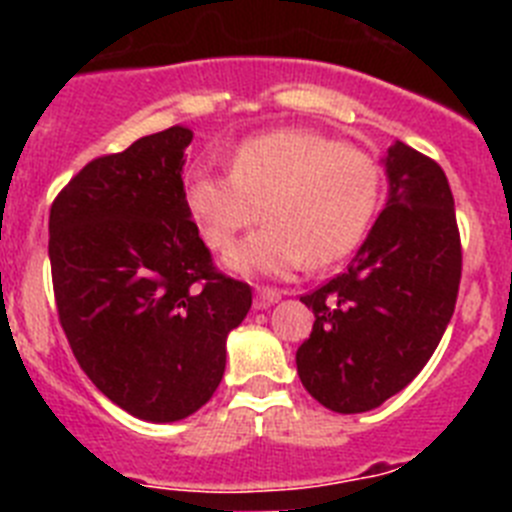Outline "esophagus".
I'll list each match as a JSON object with an SVG mask.
<instances>
[{"label": "esophagus", "instance_id": "34e87169", "mask_svg": "<svg viewBox=\"0 0 512 512\" xmlns=\"http://www.w3.org/2000/svg\"><path fill=\"white\" fill-rule=\"evenodd\" d=\"M279 297H282V292H279V289L256 287V297H253V305H256V310H266V307H271L274 302H279Z\"/></svg>", "mask_w": 512, "mask_h": 512}]
</instances>
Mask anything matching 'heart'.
<instances>
[{"mask_svg": "<svg viewBox=\"0 0 512 512\" xmlns=\"http://www.w3.org/2000/svg\"><path fill=\"white\" fill-rule=\"evenodd\" d=\"M382 174L369 153L305 128L253 135L230 156V174L197 171L184 207L212 251H230L259 215L266 228L228 259L243 274L284 277L354 251L372 223ZM262 210L259 211L258 207Z\"/></svg>", "mask_w": 512, "mask_h": 512, "instance_id": "heart-1", "label": "heart"}]
</instances>
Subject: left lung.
<instances>
[{
    "mask_svg": "<svg viewBox=\"0 0 512 512\" xmlns=\"http://www.w3.org/2000/svg\"><path fill=\"white\" fill-rule=\"evenodd\" d=\"M390 194L346 271L300 300L315 315L297 348L305 390L333 413H366L405 390L454 315L461 241L454 194L433 158L395 140Z\"/></svg>",
    "mask_w": 512,
    "mask_h": 512,
    "instance_id": "obj_1",
    "label": "left lung"
}]
</instances>
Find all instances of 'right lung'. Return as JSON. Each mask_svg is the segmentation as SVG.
Returning <instances> with one entry per match:
<instances>
[{
	"label": "right lung",
	"instance_id": "right-lung-1",
	"mask_svg": "<svg viewBox=\"0 0 512 512\" xmlns=\"http://www.w3.org/2000/svg\"><path fill=\"white\" fill-rule=\"evenodd\" d=\"M174 125L89 161L48 220L53 295L76 361L104 397L151 423L197 413L225 372L251 287L215 269L184 207Z\"/></svg>",
	"mask_w": 512,
	"mask_h": 512
}]
</instances>
